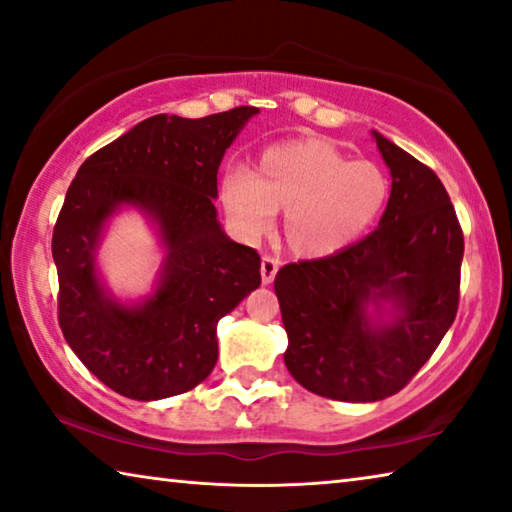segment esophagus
I'll return each instance as SVG.
<instances>
[{"mask_svg":"<svg viewBox=\"0 0 512 512\" xmlns=\"http://www.w3.org/2000/svg\"><path fill=\"white\" fill-rule=\"evenodd\" d=\"M277 268H280V264H277L275 257H271V255L262 257V282L264 284H271L275 280Z\"/></svg>","mask_w":512,"mask_h":512,"instance_id":"1","label":"esophagus"}]
</instances>
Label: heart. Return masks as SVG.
<instances>
[{"label":"heart","mask_w":512,"mask_h":512,"mask_svg":"<svg viewBox=\"0 0 512 512\" xmlns=\"http://www.w3.org/2000/svg\"><path fill=\"white\" fill-rule=\"evenodd\" d=\"M219 198L241 239L266 235L284 210V239L293 253L323 257L350 246L377 219L388 178L375 162H348L323 140H293L259 153L253 173L225 169Z\"/></svg>","instance_id":"1"}]
</instances>
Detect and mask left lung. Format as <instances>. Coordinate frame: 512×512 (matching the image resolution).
I'll list each match as a JSON object with an SVG mask.
<instances>
[{
    "label": "left lung",
    "instance_id": "left-lung-1",
    "mask_svg": "<svg viewBox=\"0 0 512 512\" xmlns=\"http://www.w3.org/2000/svg\"><path fill=\"white\" fill-rule=\"evenodd\" d=\"M375 140L393 176L379 228L275 275L284 363L307 391L341 402L400 393L452 327L461 298L463 230L445 185L411 153ZM368 301H391L394 323L372 328Z\"/></svg>",
    "mask_w": 512,
    "mask_h": 512
}]
</instances>
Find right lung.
Here are the masks:
<instances>
[{
  "instance_id": "obj_1",
  "label": "right lung",
  "mask_w": 512,
  "mask_h": 512,
  "mask_svg": "<svg viewBox=\"0 0 512 512\" xmlns=\"http://www.w3.org/2000/svg\"><path fill=\"white\" fill-rule=\"evenodd\" d=\"M255 112L144 119L92 153L67 189L51 237L58 325L119 395L149 402L192 391L219 357L216 323L262 284L257 250L225 235L212 203L223 153ZM121 202L144 206L170 248L159 291L133 310L103 297L93 275L98 230Z\"/></svg>"
}]
</instances>
